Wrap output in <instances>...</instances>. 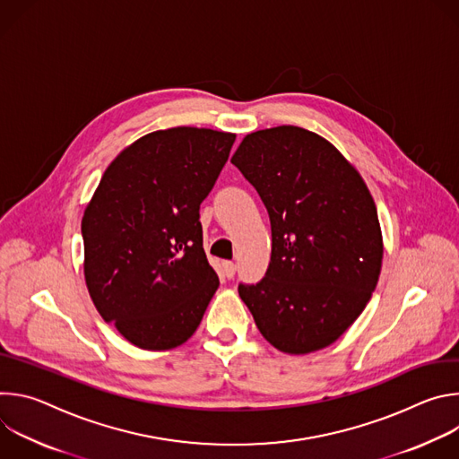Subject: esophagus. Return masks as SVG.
Wrapping results in <instances>:
<instances>
[{"instance_id":"34e87169","label":"esophagus","mask_w":459,"mask_h":459,"mask_svg":"<svg viewBox=\"0 0 459 459\" xmlns=\"http://www.w3.org/2000/svg\"><path fill=\"white\" fill-rule=\"evenodd\" d=\"M223 273L227 278H232L236 274V265L232 264V261H223Z\"/></svg>"}]
</instances>
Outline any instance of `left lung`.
Segmentation results:
<instances>
[{
  "label": "left lung",
  "instance_id": "left-lung-1",
  "mask_svg": "<svg viewBox=\"0 0 459 459\" xmlns=\"http://www.w3.org/2000/svg\"><path fill=\"white\" fill-rule=\"evenodd\" d=\"M230 161L257 190L273 230L265 278L239 283L241 299L278 351L329 347L363 312L381 271L365 181L333 143L292 125L245 136Z\"/></svg>",
  "mask_w": 459,
  "mask_h": 459
}]
</instances>
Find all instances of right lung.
Instances as JSON below:
<instances>
[{"instance_id": "add662e5", "label": "right lung", "mask_w": 459, "mask_h": 459, "mask_svg": "<svg viewBox=\"0 0 459 459\" xmlns=\"http://www.w3.org/2000/svg\"><path fill=\"white\" fill-rule=\"evenodd\" d=\"M234 140L211 128L156 130L119 152L85 209L89 294L101 317L140 349L185 343L218 290L200 205Z\"/></svg>"}]
</instances>
